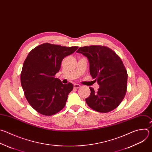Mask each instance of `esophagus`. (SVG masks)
<instances>
[{
    "label": "esophagus",
    "mask_w": 152,
    "mask_h": 152,
    "mask_svg": "<svg viewBox=\"0 0 152 152\" xmlns=\"http://www.w3.org/2000/svg\"><path fill=\"white\" fill-rule=\"evenodd\" d=\"M81 86L80 85V84H74V87L75 88H78L80 87H81Z\"/></svg>",
    "instance_id": "esophagus-1"
}]
</instances>
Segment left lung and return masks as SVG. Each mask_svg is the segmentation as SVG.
<instances>
[{
    "mask_svg": "<svg viewBox=\"0 0 152 152\" xmlns=\"http://www.w3.org/2000/svg\"><path fill=\"white\" fill-rule=\"evenodd\" d=\"M77 53L88 58L90 74L99 85L96 92L90 87L91 93L86 99L87 104L100 113H108L117 108L123 101L127 88L128 74L122 60L105 46L83 47Z\"/></svg>",
    "mask_w": 152,
    "mask_h": 152,
    "instance_id": "1",
    "label": "left lung"
}]
</instances>
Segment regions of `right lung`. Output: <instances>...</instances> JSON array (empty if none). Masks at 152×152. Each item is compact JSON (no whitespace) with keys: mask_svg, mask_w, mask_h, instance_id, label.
I'll return each mask as SVG.
<instances>
[{"mask_svg":"<svg viewBox=\"0 0 152 152\" xmlns=\"http://www.w3.org/2000/svg\"><path fill=\"white\" fill-rule=\"evenodd\" d=\"M78 48L45 43L28 53L23 65L21 84L28 102L38 113L51 115L65 106L73 84H64L54 76L62 60Z\"/></svg>","mask_w":152,"mask_h":152,"instance_id":"add662e5","label":"right lung"}]
</instances>
